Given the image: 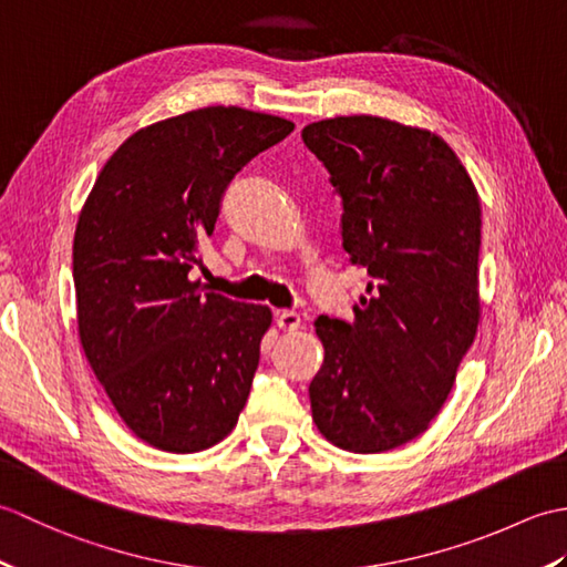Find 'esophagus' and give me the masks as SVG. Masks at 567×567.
Here are the masks:
<instances>
[{"instance_id":"obj_1","label":"esophagus","mask_w":567,"mask_h":567,"mask_svg":"<svg viewBox=\"0 0 567 567\" xmlns=\"http://www.w3.org/2000/svg\"><path fill=\"white\" fill-rule=\"evenodd\" d=\"M275 323L282 331H297L299 327H302V317H299L297 311H292V309H285V311H277Z\"/></svg>"}]
</instances>
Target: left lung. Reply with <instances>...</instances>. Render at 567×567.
<instances>
[{
  "label": "left lung",
  "instance_id": "left-lung-1",
  "mask_svg": "<svg viewBox=\"0 0 567 567\" xmlns=\"http://www.w3.org/2000/svg\"><path fill=\"white\" fill-rule=\"evenodd\" d=\"M302 141L341 197L343 250L370 275L353 321H315L323 365L311 416L343 451H392L429 429L475 341L477 189L426 128L336 116L305 126Z\"/></svg>",
  "mask_w": 567,
  "mask_h": 567
}]
</instances>
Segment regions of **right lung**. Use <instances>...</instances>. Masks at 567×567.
<instances>
[{"mask_svg": "<svg viewBox=\"0 0 567 567\" xmlns=\"http://www.w3.org/2000/svg\"><path fill=\"white\" fill-rule=\"evenodd\" d=\"M292 131L240 106L165 118L118 146L80 212L82 351L124 424L153 449H209L246 406L270 309L202 292L189 270L228 183Z\"/></svg>", "mask_w": 567, "mask_h": 567, "instance_id": "right-lung-1", "label": "right lung"}]
</instances>
